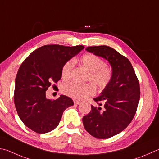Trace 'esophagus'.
<instances>
[{
	"instance_id": "1",
	"label": "esophagus",
	"mask_w": 159,
	"mask_h": 159,
	"mask_svg": "<svg viewBox=\"0 0 159 159\" xmlns=\"http://www.w3.org/2000/svg\"><path fill=\"white\" fill-rule=\"evenodd\" d=\"M74 103H75V104L79 105V104H80V103H81V102H80V101H78V100H76V99H74Z\"/></svg>"
}]
</instances>
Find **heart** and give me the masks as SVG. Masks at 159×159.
<instances>
[{"instance_id": "1", "label": "heart", "mask_w": 159, "mask_h": 159, "mask_svg": "<svg viewBox=\"0 0 159 159\" xmlns=\"http://www.w3.org/2000/svg\"><path fill=\"white\" fill-rule=\"evenodd\" d=\"M80 62L89 72L88 80L97 86L103 89L111 82L112 71L99 57L94 54H85L80 59ZM74 67L73 60H69L64 65L62 69V76L64 79H68L70 77ZM64 92L66 94L77 99H83L92 96L95 93V88L90 83L80 84L76 82L68 83L64 87Z\"/></svg>"}]
</instances>
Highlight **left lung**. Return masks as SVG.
I'll return each mask as SVG.
<instances>
[{
	"label": "left lung",
	"instance_id": "1",
	"mask_svg": "<svg viewBox=\"0 0 159 159\" xmlns=\"http://www.w3.org/2000/svg\"><path fill=\"white\" fill-rule=\"evenodd\" d=\"M89 53L103 57L111 65V82L99 96L94 98L101 107L91 106V111L83 117V126L97 138H108L125 130L134 118L140 99V86L129 60L107 46L88 47Z\"/></svg>",
	"mask_w": 159,
	"mask_h": 159
}]
</instances>
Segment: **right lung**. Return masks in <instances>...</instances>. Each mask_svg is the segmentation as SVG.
I'll return each mask as SVG.
<instances>
[{
    "mask_svg": "<svg viewBox=\"0 0 159 159\" xmlns=\"http://www.w3.org/2000/svg\"><path fill=\"white\" fill-rule=\"evenodd\" d=\"M83 48L81 45H45L23 62L16 76L14 100L19 117L27 127L38 134L53 131L65 110L74 105L65 95L54 101L47 99L46 91L61 79L65 63Z\"/></svg>",
    "mask_w": 159,
    "mask_h": 159,
    "instance_id": "right-lung-1",
    "label": "right lung"
}]
</instances>
